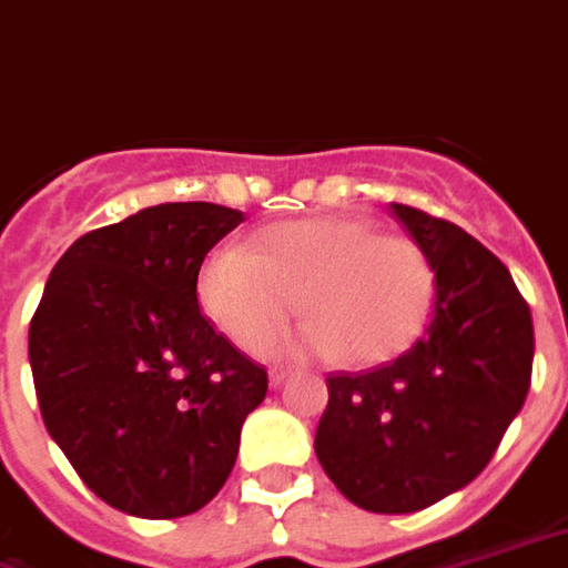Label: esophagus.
<instances>
[{"label":"esophagus","instance_id":"obj_1","mask_svg":"<svg viewBox=\"0 0 568 568\" xmlns=\"http://www.w3.org/2000/svg\"><path fill=\"white\" fill-rule=\"evenodd\" d=\"M287 378H290L287 369H272V372H268V384H272V387H281V384H284Z\"/></svg>","mask_w":568,"mask_h":568}]
</instances>
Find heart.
Here are the masks:
<instances>
[{
    "label": "heart",
    "mask_w": 568,
    "mask_h": 568,
    "mask_svg": "<svg viewBox=\"0 0 568 568\" xmlns=\"http://www.w3.org/2000/svg\"><path fill=\"white\" fill-rule=\"evenodd\" d=\"M433 293L424 251L359 217L272 223L251 239V251H211L196 275L202 314L242 351H254L300 298L310 317L268 339L263 354H345L354 366L403 354L424 329Z\"/></svg>",
    "instance_id": "obj_1"
}]
</instances>
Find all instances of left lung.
Wrapping results in <instances>:
<instances>
[{
  "mask_svg": "<svg viewBox=\"0 0 568 568\" xmlns=\"http://www.w3.org/2000/svg\"><path fill=\"white\" fill-rule=\"evenodd\" d=\"M436 275L424 335L393 363L326 378L314 454L366 511L408 515L475 481L524 408L532 317L511 272L457 223L393 202Z\"/></svg>",
  "mask_w": 568,
  "mask_h": 568,
  "instance_id": "obj_1",
  "label": "left lung"
}]
</instances>
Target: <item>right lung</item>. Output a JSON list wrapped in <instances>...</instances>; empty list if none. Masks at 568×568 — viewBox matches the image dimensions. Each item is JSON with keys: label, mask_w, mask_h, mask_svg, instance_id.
Instances as JSON below:
<instances>
[{"label": "right lung", "mask_w": 568, "mask_h": 568, "mask_svg": "<svg viewBox=\"0 0 568 568\" xmlns=\"http://www.w3.org/2000/svg\"><path fill=\"white\" fill-rule=\"evenodd\" d=\"M242 211L163 202L81 235L29 324L41 417L81 481L126 515L165 520L230 478L266 369L202 317L196 275Z\"/></svg>", "instance_id": "obj_1"}]
</instances>
